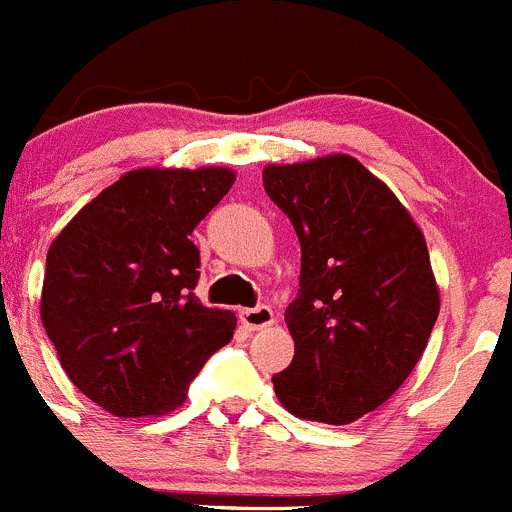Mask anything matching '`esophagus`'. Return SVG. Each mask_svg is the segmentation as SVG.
I'll use <instances>...</instances> for the list:
<instances>
[{
	"label": "esophagus",
	"mask_w": 512,
	"mask_h": 512,
	"mask_svg": "<svg viewBox=\"0 0 512 512\" xmlns=\"http://www.w3.org/2000/svg\"><path fill=\"white\" fill-rule=\"evenodd\" d=\"M241 321L246 329H251V332H259V329H266V326L274 324V311H271L269 306H253V309H243Z\"/></svg>",
	"instance_id": "obj_1"
}]
</instances>
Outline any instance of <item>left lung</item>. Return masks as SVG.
I'll return each mask as SVG.
<instances>
[{
	"label": "left lung",
	"instance_id": "obj_1",
	"mask_svg": "<svg viewBox=\"0 0 512 512\" xmlns=\"http://www.w3.org/2000/svg\"><path fill=\"white\" fill-rule=\"evenodd\" d=\"M264 188L301 243L286 309L296 352L274 374L301 420L349 425L377 410L420 362L440 291L417 223L352 155L266 165Z\"/></svg>",
	"mask_w": 512,
	"mask_h": 512
}]
</instances>
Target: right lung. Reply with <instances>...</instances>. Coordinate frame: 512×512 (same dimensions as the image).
Segmentation results:
<instances>
[{
    "mask_svg": "<svg viewBox=\"0 0 512 512\" xmlns=\"http://www.w3.org/2000/svg\"><path fill=\"white\" fill-rule=\"evenodd\" d=\"M233 180L228 168L130 170L52 241L42 324L67 377L102 410H175L231 342L233 311L193 294L201 251L191 233Z\"/></svg>",
    "mask_w": 512,
    "mask_h": 512,
    "instance_id": "add662e5",
    "label": "right lung"
}]
</instances>
